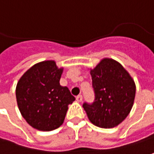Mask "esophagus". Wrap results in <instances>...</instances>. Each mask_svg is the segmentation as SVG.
<instances>
[{
	"instance_id": "esophagus-1",
	"label": "esophagus",
	"mask_w": 154,
	"mask_h": 154,
	"mask_svg": "<svg viewBox=\"0 0 154 154\" xmlns=\"http://www.w3.org/2000/svg\"><path fill=\"white\" fill-rule=\"evenodd\" d=\"M76 99H77V100L78 101V102H81L82 100V94H78L77 97H76Z\"/></svg>"
}]
</instances>
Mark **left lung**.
Wrapping results in <instances>:
<instances>
[{"label":"left lung","mask_w":154,"mask_h":154,"mask_svg":"<svg viewBox=\"0 0 154 154\" xmlns=\"http://www.w3.org/2000/svg\"><path fill=\"white\" fill-rule=\"evenodd\" d=\"M94 101L84 102L89 121L100 128L110 129L126 119L133 106L135 84L129 72L112 59H103L90 70Z\"/></svg>","instance_id":"left-lung-1"}]
</instances>
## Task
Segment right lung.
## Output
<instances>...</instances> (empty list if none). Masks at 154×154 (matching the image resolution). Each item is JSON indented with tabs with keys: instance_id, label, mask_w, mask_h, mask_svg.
<instances>
[{
	"instance_id": "add662e5",
	"label": "right lung",
	"mask_w": 154,
	"mask_h": 154,
	"mask_svg": "<svg viewBox=\"0 0 154 154\" xmlns=\"http://www.w3.org/2000/svg\"><path fill=\"white\" fill-rule=\"evenodd\" d=\"M63 68L54 60L30 67L16 87L19 111L30 126L42 131L59 128L64 122L68 105L75 100L69 88L60 84Z\"/></svg>"
}]
</instances>
